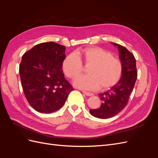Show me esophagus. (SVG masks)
I'll return each instance as SVG.
<instances>
[{
    "label": "esophagus",
    "instance_id": "esophagus-1",
    "mask_svg": "<svg viewBox=\"0 0 158 158\" xmlns=\"http://www.w3.org/2000/svg\"><path fill=\"white\" fill-rule=\"evenodd\" d=\"M83 93L85 95H87V96H92V95H94V94L92 93H90V92H85V91H84Z\"/></svg>",
    "mask_w": 158,
    "mask_h": 158
}]
</instances>
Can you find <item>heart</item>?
I'll list each match as a JSON object with an SVG mask.
<instances>
[{"instance_id": "heart-1", "label": "heart", "mask_w": 158, "mask_h": 158, "mask_svg": "<svg viewBox=\"0 0 158 158\" xmlns=\"http://www.w3.org/2000/svg\"><path fill=\"white\" fill-rule=\"evenodd\" d=\"M77 55H69L63 61L62 69L69 78H75L82 71L80 59L86 65H90L88 75L76 78L74 85L85 90H95L101 87L106 89L115 85L123 74V64L118 59L114 57L111 52L99 47H87L78 51Z\"/></svg>"}]
</instances>
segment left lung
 Segmentation results:
<instances>
[{
    "instance_id": "1",
    "label": "left lung",
    "mask_w": 158,
    "mask_h": 158,
    "mask_svg": "<svg viewBox=\"0 0 158 158\" xmlns=\"http://www.w3.org/2000/svg\"><path fill=\"white\" fill-rule=\"evenodd\" d=\"M111 44L118 47L123 74L120 80L111 89L99 94L102 102L100 107L89 110L92 116L103 119L114 117L125 107L137 78L135 56L125 47L114 43Z\"/></svg>"
}]
</instances>
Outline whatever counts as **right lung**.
<instances>
[{"label": "right lung", "instance_id": "add662e5", "mask_svg": "<svg viewBox=\"0 0 158 158\" xmlns=\"http://www.w3.org/2000/svg\"><path fill=\"white\" fill-rule=\"evenodd\" d=\"M65 50L64 46L56 43L45 42L22 56L19 67L22 86L28 103L38 112L59 110L74 89L62 69Z\"/></svg>", "mask_w": 158, "mask_h": 158}]
</instances>
